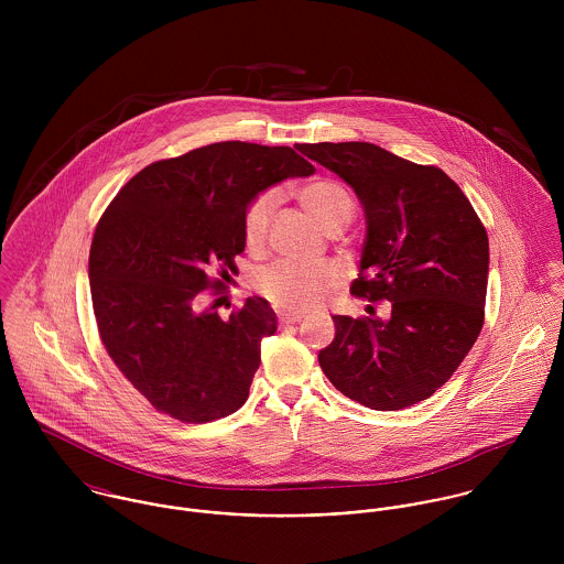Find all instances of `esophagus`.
Listing matches in <instances>:
<instances>
[{"mask_svg":"<svg viewBox=\"0 0 564 564\" xmlns=\"http://www.w3.org/2000/svg\"><path fill=\"white\" fill-rule=\"evenodd\" d=\"M302 319H304V315H300V313H278L280 325H289V323H297Z\"/></svg>","mask_w":564,"mask_h":564,"instance_id":"obj_1","label":"esophagus"}]
</instances>
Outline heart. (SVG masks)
Listing matches in <instances>:
<instances>
[{
    "instance_id": "obj_1",
    "label": "heart",
    "mask_w": 564,
    "mask_h": 564,
    "mask_svg": "<svg viewBox=\"0 0 564 564\" xmlns=\"http://www.w3.org/2000/svg\"><path fill=\"white\" fill-rule=\"evenodd\" d=\"M306 213L329 232L347 226L351 219L349 193L334 180H315L300 191ZM278 206L275 191L258 193L242 213V241L249 249H260L267 241L269 224ZM345 271L338 264H302L278 260L256 273V291L275 308L286 313H304L317 308L329 293L343 284Z\"/></svg>"
}]
</instances>
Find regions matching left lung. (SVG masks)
<instances>
[{
	"label": "left lung",
	"instance_id": "1",
	"mask_svg": "<svg viewBox=\"0 0 564 564\" xmlns=\"http://www.w3.org/2000/svg\"><path fill=\"white\" fill-rule=\"evenodd\" d=\"M297 150L343 177L362 204L367 239L351 293L391 302L387 319L332 317L336 334L319 351L323 373L373 410L427 400L482 329L488 237L480 217L438 166L356 141Z\"/></svg>",
	"mask_w": 564,
	"mask_h": 564
}]
</instances>
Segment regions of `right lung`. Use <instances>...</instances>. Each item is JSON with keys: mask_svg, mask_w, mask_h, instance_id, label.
Instances as JSON below:
<instances>
[{"mask_svg": "<svg viewBox=\"0 0 564 564\" xmlns=\"http://www.w3.org/2000/svg\"><path fill=\"white\" fill-rule=\"evenodd\" d=\"M313 173L291 148L224 141L148 164L101 215L88 253L99 338L159 412L206 423L247 402L275 313L267 300L247 297L221 319L219 300L204 306L199 293L224 291L237 271L247 204Z\"/></svg>", "mask_w": 564, "mask_h": 564, "instance_id": "add662e5", "label": "right lung"}]
</instances>
